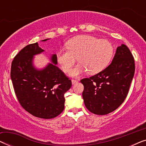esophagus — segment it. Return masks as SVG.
I'll return each mask as SVG.
<instances>
[{
	"label": "esophagus",
	"mask_w": 146,
	"mask_h": 146,
	"mask_svg": "<svg viewBox=\"0 0 146 146\" xmlns=\"http://www.w3.org/2000/svg\"><path fill=\"white\" fill-rule=\"evenodd\" d=\"M78 82V80H74V79L72 80V84H74L77 83Z\"/></svg>",
	"instance_id": "esophagus-1"
}]
</instances>
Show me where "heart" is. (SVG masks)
Instances as JSON below:
<instances>
[{"instance_id": "b5f03b06", "label": "heart", "mask_w": 146, "mask_h": 146, "mask_svg": "<svg viewBox=\"0 0 146 146\" xmlns=\"http://www.w3.org/2000/svg\"><path fill=\"white\" fill-rule=\"evenodd\" d=\"M67 48L60 50L56 59L62 71L67 72L78 57L80 62L70 72L72 76H78L86 71L93 74L104 70L110 63L114 52L110 42L90 35H79L70 39Z\"/></svg>"}]
</instances>
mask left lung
<instances>
[{"instance_id":"8db88e82","label":"left lung","mask_w":146,"mask_h":146,"mask_svg":"<svg viewBox=\"0 0 146 146\" xmlns=\"http://www.w3.org/2000/svg\"><path fill=\"white\" fill-rule=\"evenodd\" d=\"M134 72L133 56L122 44L117 48L112 62L106 68L80 80L87 109L97 115H106L116 110L127 96Z\"/></svg>"}]
</instances>
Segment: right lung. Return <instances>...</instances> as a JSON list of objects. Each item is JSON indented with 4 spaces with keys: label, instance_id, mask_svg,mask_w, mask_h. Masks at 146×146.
<instances>
[{
    "label": "right lung",
    "instance_id": "right-lung-1",
    "mask_svg": "<svg viewBox=\"0 0 146 146\" xmlns=\"http://www.w3.org/2000/svg\"><path fill=\"white\" fill-rule=\"evenodd\" d=\"M48 39L41 41H46ZM44 52L38 43L27 45L14 58L11 77L20 104L34 116L51 119L64 109V95L72 86V82L56 66V54H52L50 62L38 69L34 57Z\"/></svg>",
    "mask_w": 146,
    "mask_h": 146
}]
</instances>
